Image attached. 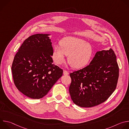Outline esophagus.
I'll return each instance as SVG.
<instances>
[{"instance_id": "34e87169", "label": "esophagus", "mask_w": 129, "mask_h": 129, "mask_svg": "<svg viewBox=\"0 0 129 129\" xmlns=\"http://www.w3.org/2000/svg\"><path fill=\"white\" fill-rule=\"evenodd\" d=\"M63 74H64V75H68L69 73L68 71L64 70H63Z\"/></svg>"}]
</instances>
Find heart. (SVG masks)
<instances>
[{"instance_id":"heart-1","label":"heart","mask_w":129,"mask_h":129,"mask_svg":"<svg viewBox=\"0 0 129 129\" xmlns=\"http://www.w3.org/2000/svg\"><path fill=\"white\" fill-rule=\"evenodd\" d=\"M60 44V46H54L52 54L53 61L57 64L64 63L68 56L67 61L71 66L80 69L86 66L92 56V47L84 39L67 37L63 38Z\"/></svg>"}]
</instances>
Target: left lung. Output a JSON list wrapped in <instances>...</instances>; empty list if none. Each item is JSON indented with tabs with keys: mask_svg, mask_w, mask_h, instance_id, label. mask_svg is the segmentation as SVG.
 <instances>
[{
	"mask_svg": "<svg viewBox=\"0 0 129 129\" xmlns=\"http://www.w3.org/2000/svg\"><path fill=\"white\" fill-rule=\"evenodd\" d=\"M71 99L81 107H92L106 101L116 89L119 67L114 51H97L89 65L70 73Z\"/></svg>",
	"mask_w": 129,
	"mask_h": 129,
	"instance_id": "left-lung-1",
	"label": "left lung"
}]
</instances>
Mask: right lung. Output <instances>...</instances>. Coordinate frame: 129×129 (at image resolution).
<instances>
[{
    "instance_id": "right-lung-1",
    "label": "right lung",
    "mask_w": 129,
    "mask_h": 129,
    "mask_svg": "<svg viewBox=\"0 0 129 129\" xmlns=\"http://www.w3.org/2000/svg\"><path fill=\"white\" fill-rule=\"evenodd\" d=\"M50 35L37 34L29 37L13 60L14 84L21 93L31 99H39L46 95L63 75V70L52 64Z\"/></svg>"
}]
</instances>
